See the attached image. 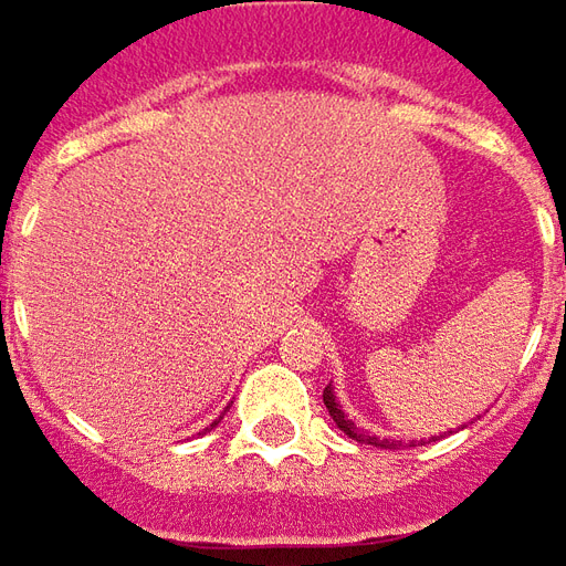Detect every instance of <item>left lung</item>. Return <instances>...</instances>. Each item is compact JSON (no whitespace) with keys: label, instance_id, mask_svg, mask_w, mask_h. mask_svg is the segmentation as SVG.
I'll list each match as a JSON object with an SVG mask.
<instances>
[{"label":"left lung","instance_id":"left-lung-1","mask_svg":"<svg viewBox=\"0 0 566 566\" xmlns=\"http://www.w3.org/2000/svg\"><path fill=\"white\" fill-rule=\"evenodd\" d=\"M324 406H327V412H331V419L337 422L339 431H346V434H349L353 441L384 447V450H397V447H400V444H394V441H387V438H371V434H365V431H359L356 424L349 422V419H346V412L339 409V402H337V397H334V387H331V384L324 387Z\"/></svg>","mask_w":566,"mask_h":566}]
</instances>
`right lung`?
Segmentation results:
<instances>
[{
	"label": "right lung",
	"instance_id": "1",
	"mask_svg": "<svg viewBox=\"0 0 566 566\" xmlns=\"http://www.w3.org/2000/svg\"><path fill=\"white\" fill-rule=\"evenodd\" d=\"M213 424H217V422H213Z\"/></svg>",
	"mask_w": 566,
	"mask_h": 566
}]
</instances>
